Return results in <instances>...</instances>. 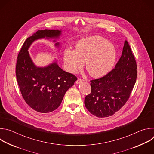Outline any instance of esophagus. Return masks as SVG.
Returning <instances> with one entry per match:
<instances>
[{"label": "esophagus", "mask_w": 154, "mask_h": 154, "mask_svg": "<svg viewBox=\"0 0 154 154\" xmlns=\"http://www.w3.org/2000/svg\"><path fill=\"white\" fill-rule=\"evenodd\" d=\"M82 82H83V80H82V79H78L77 80V81L75 82V83H76V84H79V83H82Z\"/></svg>", "instance_id": "1"}]
</instances>
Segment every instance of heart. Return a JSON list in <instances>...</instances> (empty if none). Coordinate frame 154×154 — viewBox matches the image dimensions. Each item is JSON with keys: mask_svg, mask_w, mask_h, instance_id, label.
<instances>
[{"mask_svg": "<svg viewBox=\"0 0 154 154\" xmlns=\"http://www.w3.org/2000/svg\"><path fill=\"white\" fill-rule=\"evenodd\" d=\"M116 50L113 44L99 36H93L77 42L74 50L66 49L64 61L66 69L75 73L85 67L94 77H103L112 71L116 59Z\"/></svg>", "mask_w": 154, "mask_h": 154, "instance_id": "b5f03b06", "label": "heart"}]
</instances>
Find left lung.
I'll return each mask as SVG.
<instances>
[{"instance_id": "8db88e82", "label": "left lung", "mask_w": 154, "mask_h": 154, "mask_svg": "<svg viewBox=\"0 0 154 154\" xmlns=\"http://www.w3.org/2000/svg\"><path fill=\"white\" fill-rule=\"evenodd\" d=\"M137 66L128 42L115 69L105 76L91 80V93L85 105L92 115L105 118L114 115L128 100L136 82Z\"/></svg>"}]
</instances>
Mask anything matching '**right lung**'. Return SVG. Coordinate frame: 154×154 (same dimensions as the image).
I'll use <instances>...</instances> for the list:
<instances>
[{
  "label": "right lung",
  "instance_id": "add662e5",
  "mask_svg": "<svg viewBox=\"0 0 154 154\" xmlns=\"http://www.w3.org/2000/svg\"><path fill=\"white\" fill-rule=\"evenodd\" d=\"M61 34V30H38L25 41L17 56L16 75L22 96L30 107L41 113L56 109L77 79L59 67L56 59L46 66L38 67L29 49L34 41L43 38L52 39L55 46L60 48L61 44L57 40Z\"/></svg>",
  "mask_w": 154,
  "mask_h": 154
}]
</instances>
